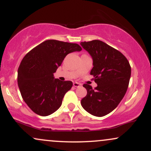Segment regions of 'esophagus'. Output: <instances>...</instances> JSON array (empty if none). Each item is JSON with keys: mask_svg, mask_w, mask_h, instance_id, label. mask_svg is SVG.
<instances>
[{"mask_svg": "<svg viewBox=\"0 0 151 151\" xmlns=\"http://www.w3.org/2000/svg\"><path fill=\"white\" fill-rule=\"evenodd\" d=\"M73 86H74V87H79V86H81V84H79V83H78V82H74L73 84Z\"/></svg>", "mask_w": 151, "mask_h": 151, "instance_id": "1", "label": "esophagus"}]
</instances>
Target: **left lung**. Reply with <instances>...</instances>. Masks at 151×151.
Returning a JSON list of instances; mask_svg holds the SVG:
<instances>
[{"label": "left lung", "mask_w": 151, "mask_h": 151, "mask_svg": "<svg viewBox=\"0 0 151 151\" xmlns=\"http://www.w3.org/2000/svg\"><path fill=\"white\" fill-rule=\"evenodd\" d=\"M80 45L93 60L90 74L97 86L84 84L87 94L81 101L84 110L95 116L111 113L119 104L127 91L131 69L122 53L101 40L81 42Z\"/></svg>", "instance_id": "1"}]
</instances>
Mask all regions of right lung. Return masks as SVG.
Instances as JSON below:
<instances>
[{
  "label": "right lung",
  "mask_w": 151,
  "mask_h": 151,
  "mask_svg": "<svg viewBox=\"0 0 151 151\" xmlns=\"http://www.w3.org/2000/svg\"><path fill=\"white\" fill-rule=\"evenodd\" d=\"M76 43L49 40L30 50L18 70V84L24 101L35 114L47 116L61 106L71 81L55 79L54 73L68 54L79 52Z\"/></svg>",
  "instance_id": "obj_1"
}]
</instances>
